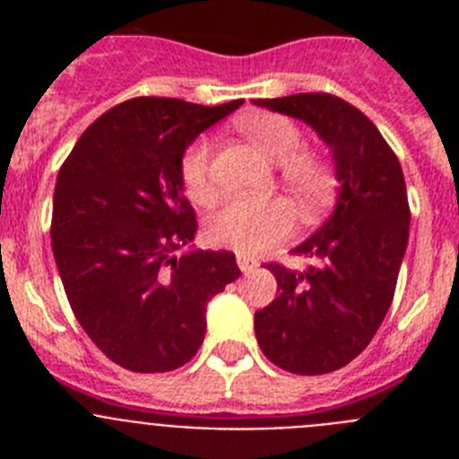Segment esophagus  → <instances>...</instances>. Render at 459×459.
Returning <instances> with one entry per match:
<instances>
[{
  "instance_id": "obj_1",
  "label": "esophagus",
  "mask_w": 459,
  "mask_h": 459,
  "mask_svg": "<svg viewBox=\"0 0 459 459\" xmlns=\"http://www.w3.org/2000/svg\"><path fill=\"white\" fill-rule=\"evenodd\" d=\"M237 264H238V269L243 271V273H250V271H255L257 269V262H255V259H250V257H246V255H238L237 257Z\"/></svg>"
}]
</instances>
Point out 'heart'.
Listing matches in <instances>:
<instances>
[{
	"instance_id": "obj_1",
	"label": "heart",
	"mask_w": 459,
	"mask_h": 459,
	"mask_svg": "<svg viewBox=\"0 0 459 459\" xmlns=\"http://www.w3.org/2000/svg\"><path fill=\"white\" fill-rule=\"evenodd\" d=\"M243 135L273 165H282V179L303 200H317L328 179L322 165L310 156H299L303 135L299 126L280 115H253L241 121ZM179 177L190 200L211 195V144L195 140L181 156ZM294 232V211L282 200H232L206 222V241L241 255H257L273 248Z\"/></svg>"
}]
</instances>
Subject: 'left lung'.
Here are the masks:
<instances>
[{
    "instance_id": "8db88e82",
    "label": "left lung",
    "mask_w": 459,
    "mask_h": 459,
    "mask_svg": "<svg viewBox=\"0 0 459 459\" xmlns=\"http://www.w3.org/2000/svg\"><path fill=\"white\" fill-rule=\"evenodd\" d=\"M253 103L306 121L333 152V213L291 250L315 264H266L280 294L255 312V335L271 363L294 375H326L366 350L391 307L411 218L404 174L377 126L338 96Z\"/></svg>"
}]
</instances>
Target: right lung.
Returning <instances> with one entry per match:
<instances>
[{
    "label": "right lung",
    "mask_w": 459,
    "mask_h": 459,
    "mask_svg": "<svg viewBox=\"0 0 459 459\" xmlns=\"http://www.w3.org/2000/svg\"><path fill=\"white\" fill-rule=\"evenodd\" d=\"M241 103L126 100L89 126L59 169L56 269L84 333L126 370L188 363L204 340L206 303L241 275L227 250L181 253L197 221L179 177L195 137Z\"/></svg>",
    "instance_id": "add662e5"
}]
</instances>
